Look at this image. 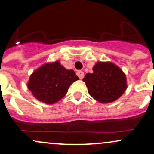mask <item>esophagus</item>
<instances>
[{"label":"esophagus","instance_id":"obj_1","mask_svg":"<svg viewBox=\"0 0 154 154\" xmlns=\"http://www.w3.org/2000/svg\"><path fill=\"white\" fill-rule=\"evenodd\" d=\"M77 75L78 76L79 79H82L83 77H84V72H82V71H78L77 72Z\"/></svg>","mask_w":154,"mask_h":154}]
</instances>
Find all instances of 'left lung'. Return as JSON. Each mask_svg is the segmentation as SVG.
I'll list each match as a JSON object with an SVG mask.
<instances>
[{"mask_svg": "<svg viewBox=\"0 0 154 154\" xmlns=\"http://www.w3.org/2000/svg\"><path fill=\"white\" fill-rule=\"evenodd\" d=\"M93 71L86 74L82 81L88 87V93L99 103L115 101L128 88L125 74L112 62L98 61Z\"/></svg>", "mask_w": 154, "mask_h": 154, "instance_id": "obj_1", "label": "left lung"}]
</instances>
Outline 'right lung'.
Returning a JSON list of instances; mask_svg holds the SVG:
<instances>
[{
	"mask_svg": "<svg viewBox=\"0 0 154 154\" xmlns=\"http://www.w3.org/2000/svg\"><path fill=\"white\" fill-rule=\"evenodd\" d=\"M79 77L66 69L59 61L45 63L32 72L27 88L33 96L43 103L54 104L65 96L70 85Z\"/></svg>",
	"mask_w": 154,
	"mask_h": 154,
	"instance_id": "add662e5",
	"label": "right lung"
}]
</instances>
